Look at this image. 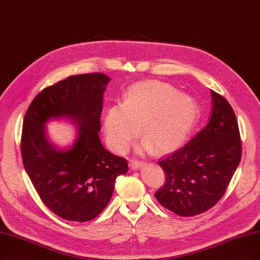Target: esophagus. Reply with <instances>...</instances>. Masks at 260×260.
<instances>
[{
    "label": "esophagus",
    "mask_w": 260,
    "mask_h": 260,
    "mask_svg": "<svg viewBox=\"0 0 260 260\" xmlns=\"http://www.w3.org/2000/svg\"><path fill=\"white\" fill-rule=\"evenodd\" d=\"M142 165H143V161H141V160H135V159H134V160H131V162H129L131 168L134 169V170L140 169Z\"/></svg>",
    "instance_id": "esophagus-1"
}]
</instances>
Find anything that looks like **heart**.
I'll return each instance as SVG.
<instances>
[{
  "instance_id": "obj_1",
  "label": "heart",
  "mask_w": 260,
  "mask_h": 260,
  "mask_svg": "<svg viewBox=\"0 0 260 260\" xmlns=\"http://www.w3.org/2000/svg\"><path fill=\"white\" fill-rule=\"evenodd\" d=\"M196 100L174 86L148 81L133 85L123 104H115L105 114L104 124L109 147L117 153L127 150L140 132L142 148L159 152L176 149L184 142L198 121Z\"/></svg>"
}]
</instances>
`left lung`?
<instances>
[{
	"mask_svg": "<svg viewBox=\"0 0 260 260\" xmlns=\"http://www.w3.org/2000/svg\"><path fill=\"white\" fill-rule=\"evenodd\" d=\"M212 110L206 126L186 145L158 161L166 181L158 203L180 216H194L215 206L241 160L236 114L228 101L211 91Z\"/></svg>",
	"mask_w": 260,
	"mask_h": 260,
	"instance_id": "1",
	"label": "left lung"
}]
</instances>
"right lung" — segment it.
I'll use <instances>...</instances> for the list:
<instances>
[{"mask_svg": "<svg viewBox=\"0 0 260 260\" xmlns=\"http://www.w3.org/2000/svg\"><path fill=\"white\" fill-rule=\"evenodd\" d=\"M110 78L101 73L71 76L38 93L25 112L21 136L23 166L38 196L57 216L88 222L108 205L127 160L106 150L99 137L103 94ZM71 118L79 136L67 150L46 139L44 124Z\"/></svg>", "mask_w": 260, "mask_h": 260, "instance_id": "obj_1", "label": "right lung"}]
</instances>
